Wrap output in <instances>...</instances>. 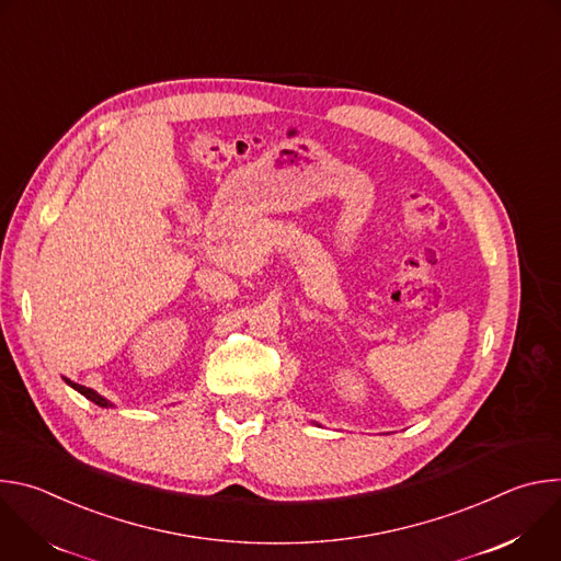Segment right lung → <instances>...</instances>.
I'll return each mask as SVG.
<instances>
[{
	"label": "right lung",
	"mask_w": 561,
	"mask_h": 561,
	"mask_svg": "<svg viewBox=\"0 0 561 561\" xmlns=\"http://www.w3.org/2000/svg\"><path fill=\"white\" fill-rule=\"evenodd\" d=\"M66 383H70L77 392H82L87 399H91V402H95L98 407H104V409H108V407H113L108 399H104L102 394H98L93 388H87V386H79V383H75V381H70V379H66Z\"/></svg>",
	"instance_id": "add662e5"
}]
</instances>
